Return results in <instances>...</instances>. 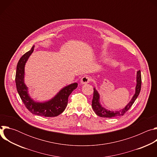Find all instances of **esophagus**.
<instances>
[{
    "mask_svg": "<svg viewBox=\"0 0 157 157\" xmlns=\"http://www.w3.org/2000/svg\"><path fill=\"white\" fill-rule=\"evenodd\" d=\"M91 81V78L88 76H83L80 81V82L81 84H86L88 83L89 81Z\"/></svg>",
    "mask_w": 157,
    "mask_h": 157,
    "instance_id": "esophagus-1",
    "label": "esophagus"
}]
</instances>
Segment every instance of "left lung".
Segmentation results:
<instances>
[{
  "label": "left lung",
  "instance_id": "left-lung-1",
  "mask_svg": "<svg viewBox=\"0 0 157 157\" xmlns=\"http://www.w3.org/2000/svg\"><path fill=\"white\" fill-rule=\"evenodd\" d=\"M136 86L135 89V94L132 98L131 100L124 107L123 109L119 110H110L105 107H104L101 102H100V94L98 91L96 90V89L94 87V94L93 98L92 101V107L93 110L95 112L96 115L101 117H108L112 118L118 116H123L126 112L130 108L132 104L135 102L138 96L140 94V89H141V84H142V79H141V72L140 71H138L137 72L136 76Z\"/></svg>",
  "mask_w": 157,
  "mask_h": 157
}]
</instances>
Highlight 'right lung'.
<instances>
[{
    "instance_id": "add662e5",
    "label": "right lung",
    "mask_w": 157,
    "mask_h": 157,
    "mask_svg": "<svg viewBox=\"0 0 157 157\" xmlns=\"http://www.w3.org/2000/svg\"><path fill=\"white\" fill-rule=\"evenodd\" d=\"M35 45L19 59L15 75L17 92L28 110L33 114L43 117H56L61 114L68 105L69 96L77 87L74 82L63 87L51 99L44 102L35 101L29 93V89L25 83V66L30 56L33 52Z\"/></svg>"
}]
</instances>
